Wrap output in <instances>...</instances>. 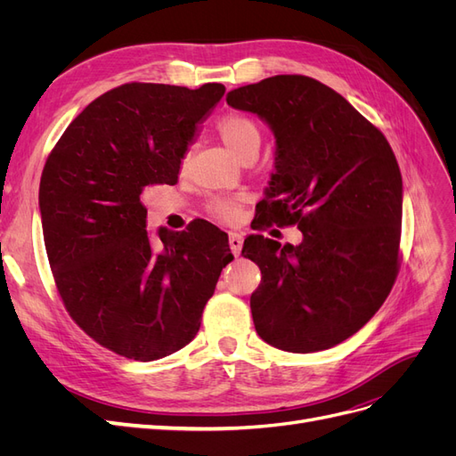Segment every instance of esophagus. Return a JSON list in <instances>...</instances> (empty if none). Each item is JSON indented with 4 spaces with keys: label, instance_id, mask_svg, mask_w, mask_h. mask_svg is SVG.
I'll use <instances>...</instances> for the list:
<instances>
[{
    "label": "esophagus",
    "instance_id": "esophagus-1",
    "mask_svg": "<svg viewBox=\"0 0 456 456\" xmlns=\"http://www.w3.org/2000/svg\"><path fill=\"white\" fill-rule=\"evenodd\" d=\"M228 243H230V249L233 255H240L241 253V245H243V233L240 232H230L228 233Z\"/></svg>",
    "mask_w": 456,
    "mask_h": 456
}]
</instances>
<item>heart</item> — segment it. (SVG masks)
<instances>
[{"label":"heart","instance_id":"1","mask_svg":"<svg viewBox=\"0 0 456 456\" xmlns=\"http://www.w3.org/2000/svg\"><path fill=\"white\" fill-rule=\"evenodd\" d=\"M216 131L232 154L240 159L245 158L247 154L258 151L262 133H260L258 123L251 116H247L243 112H228L216 121ZM188 159H190V151H184L181 158V165H178L181 173H186ZM241 205H243L241 198H216L211 201L209 211L218 220H223V223H233V220H238L241 213Z\"/></svg>","mask_w":456,"mask_h":456}]
</instances>
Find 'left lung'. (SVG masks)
<instances>
[{
	"instance_id": "1",
	"label": "left lung",
	"mask_w": 456,
	"mask_h": 456,
	"mask_svg": "<svg viewBox=\"0 0 456 456\" xmlns=\"http://www.w3.org/2000/svg\"><path fill=\"white\" fill-rule=\"evenodd\" d=\"M226 102L275 134V173L253 230L298 226L302 243L253 233L260 268L255 329L272 346L310 354L357 333L390 295L402 260V173L394 151L342 94L308 76L243 86Z\"/></svg>"
}]
</instances>
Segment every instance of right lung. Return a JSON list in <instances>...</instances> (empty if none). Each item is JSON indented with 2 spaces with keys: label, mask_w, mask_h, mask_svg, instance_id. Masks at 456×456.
I'll use <instances>...</instances> for the list:
<instances>
[{
  "label": "right lung",
  "mask_w": 456,
  "mask_h": 456,
  "mask_svg": "<svg viewBox=\"0 0 456 456\" xmlns=\"http://www.w3.org/2000/svg\"><path fill=\"white\" fill-rule=\"evenodd\" d=\"M224 91L139 81L110 89L66 127L41 173V226L62 305L127 360L184 348L233 258L226 233L205 220L159 228L151 241L141 201L146 186L176 183L198 121Z\"/></svg>",
  "instance_id": "right-lung-1"
}]
</instances>
